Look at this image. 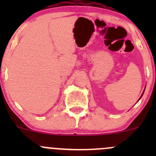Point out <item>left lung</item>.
<instances>
[{
  "label": "left lung",
  "instance_id": "1",
  "mask_svg": "<svg viewBox=\"0 0 156 156\" xmlns=\"http://www.w3.org/2000/svg\"><path fill=\"white\" fill-rule=\"evenodd\" d=\"M144 91H145V89H144V92H143V94H142V95H141V97H140V99H139V100H138V101H139V100H140V98H141V97H142V96H143V94H144Z\"/></svg>",
  "mask_w": 156,
  "mask_h": 156
}]
</instances>
